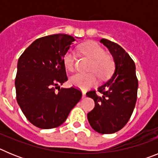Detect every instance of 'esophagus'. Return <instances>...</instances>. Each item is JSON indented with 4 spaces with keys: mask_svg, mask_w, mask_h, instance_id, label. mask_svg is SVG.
<instances>
[{
    "mask_svg": "<svg viewBox=\"0 0 158 158\" xmlns=\"http://www.w3.org/2000/svg\"><path fill=\"white\" fill-rule=\"evenodd\" d=\"M85 96H86V94H85V92H82V99L84 98H85Z\"/></svg>",
    "mask_w": 158,
    "mask_h": 158,
    "instance_id": "34e87169",
    "label": "esophagus"
}]
</instances>
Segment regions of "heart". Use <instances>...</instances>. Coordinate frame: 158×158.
<instances>
[{
  "label": "heart",
  "mask_w": 158,
  "mask_h": 158,
  "mask_svg": "<svg viewBox=\"0 0 158 158\" xmlns=\"http://www.w3.org/2000/svg\"><path fill=\"white\" fill-rule=\"evenodd\" d=\"M81 51L90 60L92 63L90 70L93 71L101 79L107 77L114 69V61L110 55L105 54V51L98 43L88 42L81 47ZM63 63L69 70H73L75 66V53L72 50L67 51L63 57ZM97 78L93 73H77L70 77V83L81 89H87L95 85Z\"/></svg>",
  "instance_id": "b5f03b06"
}]
</instances>
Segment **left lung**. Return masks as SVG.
<instances>
[{
  "instance_id": "left-lung-1",
  "label": "left lung",
  "mask_w": 158,
  "mask_h": 158,
  "mask_svg": "<svg viewBox=\"0 0 158 158\" xmlns=\"http://www.w3.org/2000/svg\"><path fill=\"white\" fill-rule=\"evenodd\" d=\"M112 55L115 69L111 78L98 88L102 96L90 91L95 107L87 117L90 126L100 134H113L122 129L131 118L137 100L138 79L135 64L129 54L117 43L102 39Z\"/></svg>"
}]
</instances>
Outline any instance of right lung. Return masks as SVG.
I'll use <instances>...</instances> for the list:
<instances>
[{
	"instance_id": "add662e5",
	"label": "right lung",
	"mask_w": 158,
	"mask_h": 158,
	"mask_svg": "<svg viewBox=\"0 0 158 158\" xmlns=\"http://www.w3.org/2000/svg\"><path fill=\"white\" fill-rule=\"evenodd\" d=\"M73 41V36L65 34L42 37L18 60L16 100L27 120L37 127L51 129L62 125L81 98V91L75 88L60 89L68 80L63 57Z\"/></svg>"
}]
</instances>
